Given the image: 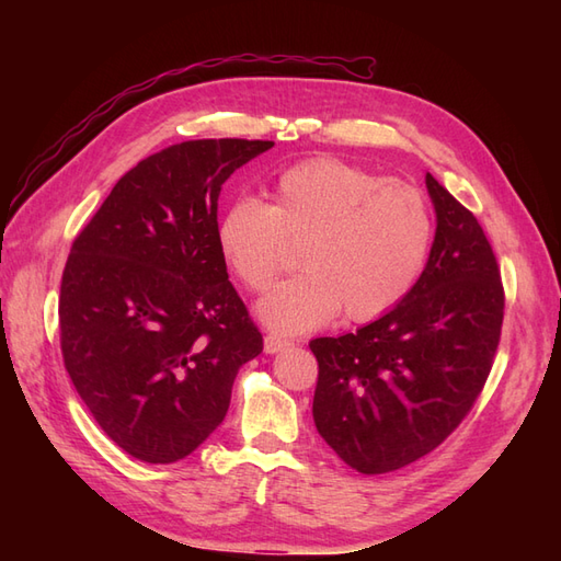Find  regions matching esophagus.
I'll return each instance as SVG.
<instances>
[{"mask_svg": "<svg viewBox=\"0 0 561 561\" xmlns=\"http://www.w3.org/2000/svg\"><path fill=\"white\" fill-rule=\"evenodd\" d=\"M287 346H290V342H287V339H283V336H276V334H266L264 336V351L266 353H278V351H283Z\"/></svg>", "mask_w": 561, "mask_h": 561, "instance_id": "esophagus-1", "label": "esophagus"}]
</instances>
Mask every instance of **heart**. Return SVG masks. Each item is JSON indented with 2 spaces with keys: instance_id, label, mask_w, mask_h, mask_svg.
<instances>
[{
  "instance_id": "b5f03b06",
  "label": "heart",
  "mask_w": 561,
  "mask_h": 561,
  "mask_svg": "<svg viewBox=\"0 0 561 561\" xmlns=\"http://www.w3.org/2000/svg\"><path fill=\"white\" fill-rule=\"evenodd\" d=\"M217 243L252 293L274 283L287 245L301 274L260 304L268 330L301 334L339 311L367 322L412 293L433 245V215L419 186L355 163L320 157L283 171L274 198H236L219 217Z\"/></svg>"
}]
</instances>
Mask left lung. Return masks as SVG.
Wrapping results in <instances>:
<instances>
[{
    "label": "left lung",
    "instance_id": "obj_1",
    "mask_svg": "<svg viewBox=\"0 0 561 561\" xmlns=\"http://www.w3.org/2000/svg\"><path fill=\"white\" fill-rule=\"evenodd\" d=\"M437 229L412 293L369 325L318 336L313 421L336 456L381 474L431 454L480 398L501 342V268L474 215L431 173Z\"/></svg>",
    "mask_w": 561,
    "mask_h": 561
}]
</instances>
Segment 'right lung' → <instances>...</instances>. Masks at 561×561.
I'll return each mask as SVG.
<instances>
[{
    "label": "right lung",
    "mask_w": 561,
    "mask_h": 561,
    "mask_svg": "<svg viewBox=\"0 0 561 561\" xmlns=\"http://www.w3.org/2000/svg\"><path fill=\"white\" fill-rule=\"evenodd\" d=\"M271 140H186L114 184L79 231L60 283L67 375L112 443L175 463L225 421L262 332L217 243L222 184Z\"/></svg>",
    "instance_id": "obj_1"
}]
</instances>
